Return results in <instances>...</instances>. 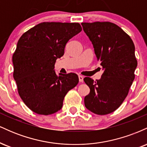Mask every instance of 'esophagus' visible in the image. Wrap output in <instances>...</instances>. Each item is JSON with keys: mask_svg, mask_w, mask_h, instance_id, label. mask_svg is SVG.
I'll list each match as a JSON object with an SVG mask.
<instances>
[{"mask_svg": "<svg viewBox=\"0 0 147 147\" xmlns=\"http://www.w3.org/2000/svg\"><path fill=\"white\" fill-rule=\"evenodd\" d=\"M79 82H84V77L82 75H79Z\"/></svg>", "mask_w": 147, "mask_h": 147, "instance_id": "esophagus-1", "label": "esophagus"}]
</instances>
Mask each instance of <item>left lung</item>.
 Returning a JSON list of instances; mask_svg holds the SVG:
<instances>
[{
    "instance_id": "8db88e82",
    "label": "left lung",
    "mask_w": 147,
    "mask_h": 147,
    "mask_svg": "<svg viewBox=\"0 0 147 147\" xmlns=\"http://www.w3.org/2000/svg\"><path fill=\"white\" fill-rule=\"evenodd\" d=\"M82 25L104 70L99 80L84 79L90 90L84 104L95 114H109L122 104L135 79L138 61L134 43L122 28L111 22L82 23Z\"/></svg>"
}]
</instances>
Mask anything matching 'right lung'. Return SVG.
Returning a JSON list of instances; mask_svg holds the SVG:
<instances>
[{
	"label": "right lung",
	"mask_w": 147,
	"mask_h": 147,
	"mask_svg": "<svg viewBox=\"0 0 147 147\" xmlns=\"http://www.w3.org/2000/svg\"><path fill=\"white\" fill-rule=\"evenodd\" d=\"M82 30L78 23L43 22L25 32L13 54V77L25 104L39 115H51L79 82L75 73L57 75L55 64L70 38Z\"/></svg>",
	"instance_id": "right-lung-1"
}]
</instances>
